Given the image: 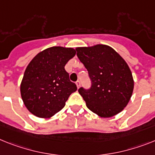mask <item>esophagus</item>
Wrapping results in <instances>:
<instances>
[{
	"label": "esophagus",
	"instance_id": "34e87169",
	"mask_svg": "<svg viewBox=\"0 0 155 155\" xmlns=\"http://www.w3.org/2000/svg\"><path fill=\"white\" fill-rule=\"evenodd\" d=\"M75 84H76V86H77V88H80V81H79V80H78V81H76V83H75Z\"/></svg>",
	"mask_w": 155,
	"mask_h": 155
}]
</instances>
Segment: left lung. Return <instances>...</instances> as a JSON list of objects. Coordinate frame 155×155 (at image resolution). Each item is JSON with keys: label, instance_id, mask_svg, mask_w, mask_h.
<instances>
[{"label": "left lung", "instance_id": "obj_1", "mask_svg": "<svg viewBox=\"0 0 155 155\" xmlns=\"http://www.w3.org/2000/svg\"><path fill=\"white\" fill-rule=\"evenodd\" d=\"M77 57L89 73L90 90L79 89V93L91 111L98 117H114L129 102L134 80L128 64L117 51L107 45L76 47Z\"/></svg>", "mask_w": 155, "mask_h": 155}]
</instances>
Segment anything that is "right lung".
<instances>
[{"mask_svg": "<svg viewBox=\"0 0 155 155\" xmlns=\"http://www.w3.org/2000/svg\"><path fill=\"white\" fill-rule=\"evenodd\" d=\"M75 53L73 48L53 46L39 52L28 64L20 84V94L31 114L40 118L52 117L77 90L64 69Z\"/></svg>", "mask_w": 155, "mask_h": 155, "instance_id": "add662e5", "label": "right lung"}]
</instances>
